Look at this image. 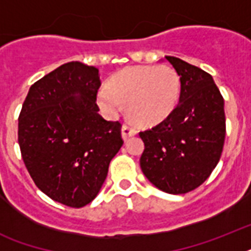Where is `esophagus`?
<instances>
[{"label": "esophagus", "instance_id": "obj_1", "mask_svg": "<svg viewBox=\"0 0 251 251\" xmlns=\"http://www.w3.org/2000/svg\"><path fill=\"white\" fill-rule=\"evenodd\" d=\"M137 133L138 130L130 124H124V126H122V137H124V139H129L130 137H133Z\"/></svg>", "mask_w": 251, "mask_h": 251}]
</instances>
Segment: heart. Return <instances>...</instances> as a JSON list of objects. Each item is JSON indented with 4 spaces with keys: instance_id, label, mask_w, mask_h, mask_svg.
<instances>
[{
    "instance_id": "1",
    "label": "heart",
    "mask_w": 251,
    "mask_h": 251,
    "mask_svg": "<svg viewBox=\"0 0 251 251\" xmlns=\"http://www.w3.org/2000/svg\"><path fill=\"white\" fill-rule=\"evenodd\" d=\"M179 88V76L171 66H134L112 76L108 88L99 91L98 101L109 114L120 113L125 104L133 121L155 125L175 109Z\"/></svg>"
}]
</instances>
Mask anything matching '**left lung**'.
Returning a JSON list of instances; mask_svg holds the SVG:
<instances>
[{"mask_svg": "<svg viewBox=\"0 0 251 251\" xmlns=\"http://www.w3.org/2000/svg\"><path fill=\"white\" fill-rule=\"evenodd\" d=\"M181 82L178 104L165 120L139 133L142 172L168 194L201 186L218 165L226 139L224 99L212 76L177 57H165Z\"/></svg>", "mask_w": 251, "mask_h": 251, "instance_id": "8db88e82", "label": "left lung"}]
</instances>
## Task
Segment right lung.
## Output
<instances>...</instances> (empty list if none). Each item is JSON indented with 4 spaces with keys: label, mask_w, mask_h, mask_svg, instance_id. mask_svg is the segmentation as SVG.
I'll use <instances>...</instances> for the list:
<instances>
[{
    "label": "right lung",
    "mask_w": 251,
    "mask_h": 251,
    "mask_svg": "<svg viewBox=\"0 0 251 251\" xmlns=\"http://www.w3.org/2000/svg\"><path fill=\"white\" fill-rule=\"evenodd\" d=\"M100 86L94 66L61 65L31 86L18 118V142L31 178L49 198L73 208L94 201L124 145L120 121L98 113Z\"/></svg>",
    "instance_id": "right-lung-1"
}]
</instances>
